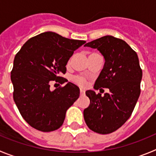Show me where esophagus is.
<instances>
[{
	"instance_id": "esophagus-1",
	"label": "esophagus",
	"mask_w": 156,
	"mask_h": 156,
	"mask_svg": "<svg viewBox=\"0 0 156 156\" xmlns=\"http://www.w3.org/2000/svg\"><path fill=\"white\" fill-rule=\"evenodd\" d=\"M80 95H85V91H84L83 89H80Z\"/></svg>"
}]
</instances>
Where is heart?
<instances>
[{
	"instance_id": "1",
	"label": "heart",
	"mask_w": 156,
	"mask_h": 156,
	"mask_svg": "<svg viewBox=\"0 0 156 156\" xmlns=\"http://www.w3.org/2000/svg\"><path fill=\"white\" fill-rule=\"evenodd\" d=\"M72 81L75 82L76 85H79L81 87H85L87 85V79L83 76L81 75H75L72 78Z\"/></svg>"
}]
</instances>
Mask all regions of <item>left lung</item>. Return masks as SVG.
Here are the masks:
<instances>
[{"instance_id": "obj_1", "label": "left lung", "mask_w": 156, "mask_h": 156, "mask_svg": "<svg viewBox=\"0 0 156 156\" xmlns=\"http://www.w3.org/2000/svg\"><path fill=\"white\" fill-rule=\"evenodd\" d=\"M85 47L97 49L105 64L94 85L100 92H85L90 105L84 110V119L90 130L107 134L120 128L132 114L141 92L142 70L136 52L118 38L105 36L86 43Z\"/></svg>"}]
</instances>
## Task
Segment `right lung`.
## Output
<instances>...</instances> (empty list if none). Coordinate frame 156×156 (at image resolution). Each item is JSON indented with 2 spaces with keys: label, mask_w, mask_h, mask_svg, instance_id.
Instances as JSON below:
<instances>
[{
  "label": "right lung",
  "mask_w": 156,
  "mask_h": 156,
  "mask_svg": "<svg viewBox=\"0 0 156 156\" xmlns=\"http://www.w3.org/2000/svg\"><path fill=\"white\" fill-rule=\"evenodd\" d=\"M85 43L53 32L29 39L16 54L11 79L13 99L23 119L31 127L43 132L60 128L66 111L80 95L77 85L68 82L54 90L50 85L68 80L66 65L74 51Z\"/></svg>",
  "instance_id": "obj_1"
}]
</instances>
